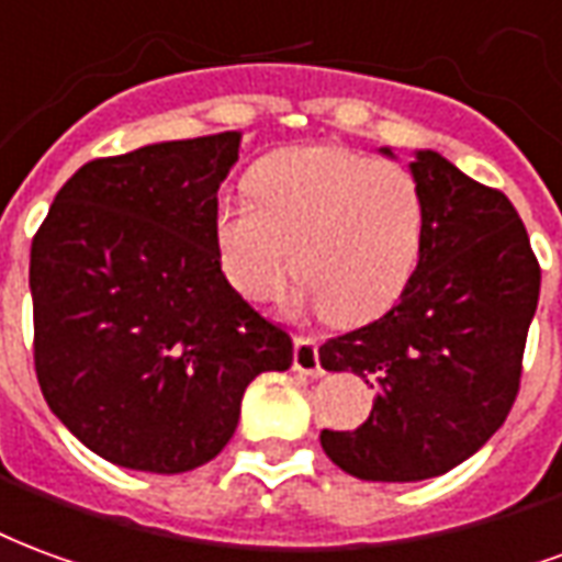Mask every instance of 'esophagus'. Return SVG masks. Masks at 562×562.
Wrapping results in <instances>:
<instances>
[{
  "label": "esophagus",
  "mask_w": 562,
  "mask_h": 562,
  "mask_svg": "<svg viewBox=\"0 0 562 562\" xmlns=\"http://www.w3.org/2000/svg\"><path fill=\"white\" fill-rule=\"evenodd\" d=\"M293 368H296L299 374L321 376V344L308 338V335H296V341H293Z\"/></svg>",
  "instance_id": "1"
}]
</instances>
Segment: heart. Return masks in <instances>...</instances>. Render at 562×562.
<instances>
[{"label": "heart", "mask_w": 562, "mask_h": 562, "mask_svg": "<svg viewBox=\"0 0 562 562\" xmlns=\"http://www.w3.org/2000/svg\"><path fill=\"white\" fill-rule=\"evenodd\" d=\"M248 194L215 209V248L241 296H276L286 248L293 278L335 326L386 314L411 284L428 212L407 167L341 146H296L254 164Z\"/></svg>", "instance_id": "b5f03b06"}]
</instances>
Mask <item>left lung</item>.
Here are the masks:
<instances>
[{
    "label": "left lung",
    "mask_w": 562,
    "mask_h": 562,
    "mask_svg": "<svg viewBox=\"0 0 562 562\" xmlns=\"http://www.w3.org/2000/svg\"><path fill=\"white\" fill-rule=\"evenodd\" d=\"M411 170L428 212L411 284L383 317L321 347L326 371L376 386L356 431L321 434L323 452L366 482L443 476L488 443L518 398L542 281L509 196L431 149Z\"/></svg>",
    "instance_id": "8db88e82"
}]
</instances>
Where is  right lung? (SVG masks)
Listing matches in <instances>:
<instances>
[{
    "label": "right lung",
    "mask_w": 562,
    "mask_h": 562,
    "mask_svg": "<svg viewBox=\"0 0 562 562\" xmlns=\"http://www.w3.org/2000/svg\"><path fill=\"white\" fill-rule=\"evenodd\" d=\"M239 131L83 164L32 239L35 374L110 464L186 473L231 443L241 395L293 341L221 272L218 188Z\"/></svg>",
    "instance_id": "add662e5"
}]
</instances>
